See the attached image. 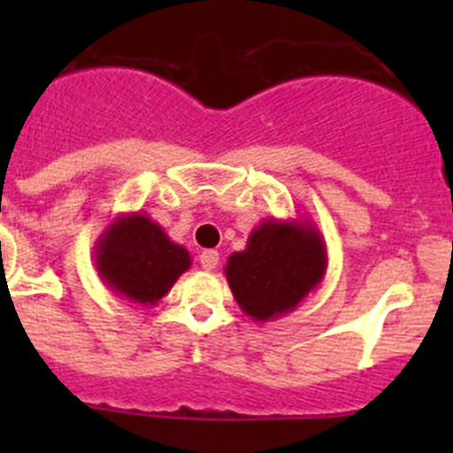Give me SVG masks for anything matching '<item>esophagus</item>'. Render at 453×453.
<instances>
[{
  "mask_svg": "<svg viewBox=\"0 0 453 453\" xmlns=\"http://www.w3.org/2000/svg\"><path fill=\"white\" fill-rule=\"evenodd\" d=\"M199 263L205 272H212V269L219 265V252L217 250H203L199 256Z\"/></svg>",
  "mask_w": 453,
  "mask_h": 453,
  "instance_id": "34e87169",
  "label": "esophagus"
}]
</instances>
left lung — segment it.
Instances as JSON below:
<instances>
[{"mask_svg": "<svg viewBox=\"0 0 453 453\" xmlns=\"http://www.w3.org/2000/svg\"><path fill=\"white\" fill-rule=\"evenodd\" d=\"M326 243L309 219H267L248 248L227 258L226 278L241 311L269 322L294 311L324 280Z\"/></svg>", "mask_w": 453, "mask_h": 453, "instance_id": "obj_1", "label": "left lung"}]
</instances>
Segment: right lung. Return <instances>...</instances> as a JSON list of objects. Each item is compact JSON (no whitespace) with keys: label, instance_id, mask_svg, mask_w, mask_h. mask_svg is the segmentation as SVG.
I'll list each match as a JSON object with an SVG mask.
<instances>
[{"label":"right lung","instance_id":"1","mask_svg":"<svg viewBox=\"0 0 453 453\" xmlns=\"http://www.w3.org/2000/svg\"><path fill=\"white\" fill-rule=\"evenodd\" d=\"M96 272L104 285L129 303L153 307L190 267L184 245L144 212L118 214L94 248Z\"/></svg>","mask_w":453,"mask_h":453}]
</instances>
